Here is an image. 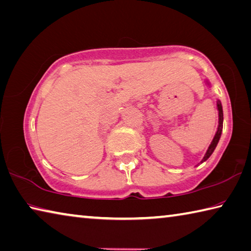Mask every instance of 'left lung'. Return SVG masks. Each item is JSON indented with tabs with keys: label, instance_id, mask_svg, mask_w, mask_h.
<instances>
[{
	"label": "left lung",
	"instance_id": "8db88e82",
	"mask_svg": "<svg viewBox=\"0 0 251 251\" xmlns=\"http://www.w3.org/2000/svg\"><path fill=\"white\" fill-rule=\"evenodd\" d=\"M217 108H218V115H220V124H218V128H217L216 134H215V136H214L213 141L211 143V145H209V147L207 149L206 153H205V156L203 158L202 162L205 161V160H207V159L209 158V156H211V154L213 153L214 149L216 148V146L218 144V140H220L221 135H222V130H223V108H222V104H221L220 101L217 102Z\"/></svg>",
	"mask_w": 251,
	"mask_h": 251
}]
</instances>
